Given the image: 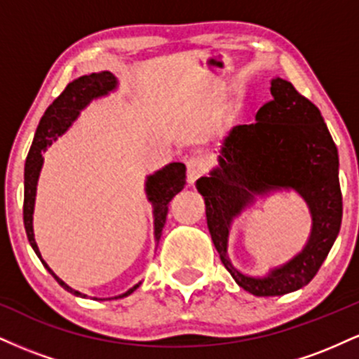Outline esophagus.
I'll return each instance as SVG.
<instances>
[{"label":"esophagus","mask_w":359,"mask_h":359,"mask_svg":"<svg viewBox=\"0 0 359 359\" xmlns=\"http://www.w3.org/2000/svg\"><path fill=\"white\" fill-rule=\"evenodd\" d=\"M209 162L204 155H192L187 160V180L189 184L196 182L199 177H203L208 172Z\"/></svg>","instance_id":"esophagus-1"}]
</instances>
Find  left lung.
Masks as SVG:
<instances>
[{"instance_id": "8db88e82", "label": "left lung", "mask_w": 359, "mask_h": 359, "mask_svg": "<svg viewBox=\"0 0 359 359\" xmlns=\"http://www.w3.org/2000/svg\"><path fill=\"white\" fill-rule=\"evenodd\" d=\"M271 101L257 121L238 125L222 142L209 177L196 182L222 265L234 282L257 297L283 295L307 285L334 245L343 219L339 156L323 114L285 79H271ZM292 188L309 205L311 236L303 251L265 278H250L227 257L229 228L257 195Z\"/></svg>"}]
</instances>
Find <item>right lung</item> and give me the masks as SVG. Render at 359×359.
Here are the masks:
<instances>
[{"instance_id": "1", "label": "right lung", "mask_w": 359, "mask_h": 359, "mask_svg": "<svg viewBox=\"0 0 359 359\" xmlns=\"http://www.w3.org/2000/svg\"><path fill=\"white\" fill-rule=\"evenodd\" d=\"M118 81L116 77L111 72H94L89 76H82L79 79L69 82L67 88L62 90V94L55 101L48 106L45 114L40 119L39 128L35 131L34 143H32L30 151H28L27 163H25V199H23V222H25V231H27L28 241H30L32 248L43 263V266L53 275V278L64 287L65 290L71 294L77 295V297H88V295L81 294L79 290H74L69 287L64 280H60L55 273L50 270V266L43 262L42 255H40L39 246H36L35 234H34V208H35V196H36V182H39L40 170L43 165V156L42 154L50 147L60 135H64L69 130V126L76 121L77 116L86 106L93 100L106 96L109 90L116 89ZM185 185V165L180 162L168 163L162 168L156 170L155 174L147 177L145 182V192L148 201L154 205V224H155V241L158 243L160 236H162L163 224H165L167 212H168V203L175 194H179ZM142 283V282H140ZM140 283L133 285L125 294L116 295L114 299L128 297L133 294L140 287ZM104 300V299H101Z\"/></svg>"}]
</instances>
